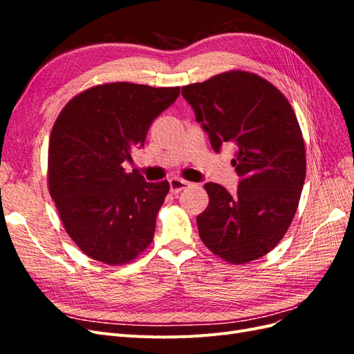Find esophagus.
<instances>
[{
	"label": "esophagus",
	"mask_w": 354,
	"mask_h": 354,
	"mask_svg": "<svg viewBox=\"0 0 354 354\" xmlns=\"http://www.w3.org/2000/svg\"><path fill=\"white\" fill-rule=\"evenodd\" d=\"M189 186H190V183L186 180H181V178H177V177L169 180V190L173 192V194H178V192H181Z\"/></svg>",
	"instance_id": "obj_1"
}]
</instances>
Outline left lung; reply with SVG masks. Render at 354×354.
<instances>
[{"label": "left lung", "instance_id": "left-lung-1", "mask_svg": "<svg viewBox=\"0 0 354 354\" xmlns=\"http://www.w3.org/2000/svg\"><path fill=\"white\" fill-rule=\"evenodd\" d=\"M181 94L217 153L236 147L241 177L234 195L207 183V209L196 223L202 242L232 264L270 252L291 224L306 178V151L297 116L269 81L243 71L189 84Z\"/></svg>", "mask_w": 354, "mask_h": 354}]
</instances>
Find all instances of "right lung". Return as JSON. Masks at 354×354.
I'll return each mask as SVG.
<instances>
[{
    "label": "right lung",
    "mask_w": 354,
    "mask_h": 354,
    "mask_svg": "<svg viewBox=\"0 0 354 354\" xmlns=\"http://www.w3.org/2000/svg\"><path fill=\"white\" fill-rule=\"evenodd\" d=\"M178 94V87L95 85L75 95L53 125L50 195L68 234L90 259L124 264L151 245L169 183H149L122 164L145 146L149 127Z\"/></svg>",
    "instance_id": "1"
}]
</instances>
